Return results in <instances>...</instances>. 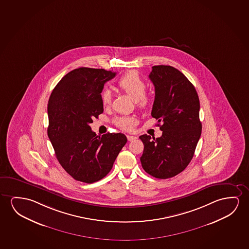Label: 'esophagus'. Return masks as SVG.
<instances>
[{"label": "esophagus", "mask_w": 249, "mask_h": 249, "mask_svg": "<svg viewBox=\"0 0 249 249\" xmlns=\"http://www.w3.org/2000/svg\"><path fill=\"white\" fill-rule=\"evenodd\" d=\"M126 138H127V141H133L137 139V137L133 136V135H126Z\"/></svg>", "instance_id": "esophagus-1"}]
</instances>
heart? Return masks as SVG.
Instances as JSON below:
<instances>
[{
  "mask_svg": "<svg viewBox=\"0 0 249 249\" xmlns=\"http://www.w3.org/2000/svg\"><path fill=\"white\" fill-rule=\"evenodd\" d=\"M117 86L125 93L134 98L139 107L144 108L150 104V98L146 94H144L146 90V83L137 72L130 71L125 73L120 78ZM100 96L102 103L105 106L111 104L112 94L110 90L108 89L102 90ZM114 123L121 129L131 130L136 124V118L134 116L123 115L116 117L114 120Z\"/></svg>",
  "mask_w": 249,
  "mask_h": 249,
  "instance_id": "heart-1",
  "label": "heart"
}]
</instances>
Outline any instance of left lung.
Wrapping results in <instances>:
<instances>
[{
    "label": "left lung",
    "mask_w": 249,
    "mask_h": 249,
    "mask_svg": "<svg viewBox=\"0 0 249 249\" xmlns=\"http://www.w3.org/2000/svg\"><path fill=\"white\" fill-rule=\"evenodd\" d=\"M149 78L155 87L152 116L162 123V134L140 136L141 165L152 177L168 179L183 171L195 154L202 130L199 99L194 85L171 66H153Z\"/></svg>",
    "instance_id": "obj_1"
}]
</instances>
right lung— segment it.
I'll use <instances>...</instances> for the list:
<instances>
[{
	"instance_id": "right-lung-1",
	"label": "right lung",
	"mask_w": 249,
	"mask_h": 249,
	"mask_svg": "<svg viewBox=\"0 0 249 249\" xmlns=\"http://www.w3.org/2000/svg\"><path fill=\"white\" fill-rule=\"evenodd\" d=\"M115 74L105 69H74L59 81L49 99L48 136L60 164L76 180L103 179L127 141L121 133L97 136L90 126L104 112L100 95Z\"/></svg>"
}]
</instances>
